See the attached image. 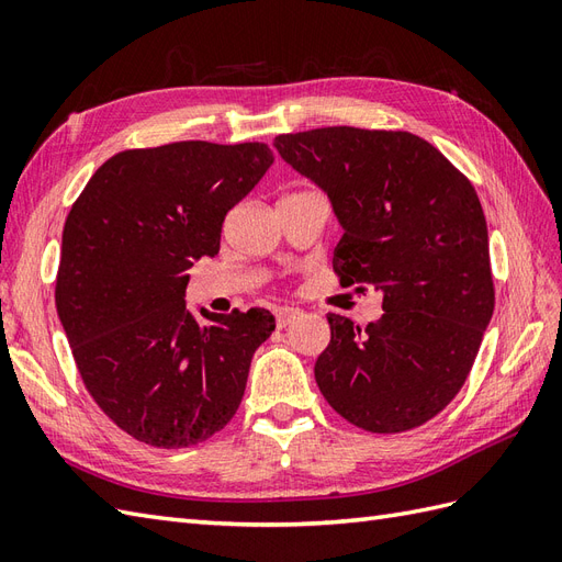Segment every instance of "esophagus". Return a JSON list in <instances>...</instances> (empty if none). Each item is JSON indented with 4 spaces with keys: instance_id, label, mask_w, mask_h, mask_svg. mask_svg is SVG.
I'll return each instance as SVG.
<instances>
[{
    "instance_id": "34e87169",
    "label": "esophagus",
    "mask_w": 562,
    "mask_h": 562,
    "mask_svg": "<svg viewBox=\"0 0 562 562\" xmlns=\"http://www.w3.org/2000/svg\"><path fill=\"white\" fill-rule=\"evenodd\" d=\"M301 315V311L299 308H290V306H282V308H278L276 311V325L282 329V327H286V325H292L296 318Z\"/></svg>"
}]
</instances>
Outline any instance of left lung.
I'll return each mask as SVG.
<instances>
[{
	"label": "left lung",
	"mask_w": 562,
	"mask_h": 562,
	"mask_svg": "<svg viewBox=\"0 0 562 562\" xmlns=\"http://www.w3.org/2000/svg\"><path fill=\"white\" fill-rule=\"evenodd\" d=\"M276 147L333 201L339 284L382 292V318L363 329L327 315L333 337L315 361L325 401L378 435L425 425L465 384L494 313L477 192L406 131L335 125L278 135Z\"/></svg>",
	"instance_id": "1"
}]
</instances>
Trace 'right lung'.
Wrapping results in <instances>:
<instances>
[{"label": "right lung", "instance_id": "add662e5", "mask_svg": "<svg viewBox=\"0 0 562 562\" xmlns=\"http://www.w3.org/2000/svg\"><path fill=\"white\" fill-rule=\"evenodd\" d=\"M266 142H172L99 166L70 206L56 311L82 384L133 439L187 449L237 413L254 351L276 329L266 308H184L187 270L215 256L227 211L266 176Z\"/></svg>", "mask_w": 562, "mask_h": 562}]
</instances>
